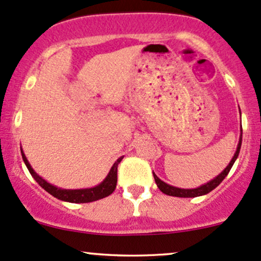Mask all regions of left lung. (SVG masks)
<instances>
[{
  "label": "left lung",
  "instance_id": "obj_1",
  "mask_svg": "<svg viewBox=\"0 0 261 261\" xmlns=\"http://www.w3.org/2000/svg\"><path fill=\"white\" fill-rule=\"evenodd\" d=\"M241 146H242V135H241V140H239V143H238V147H237V151L234 155H233L232 161H230V163L227 166V168L223 170L222 173H221L220 175L216 176V178L214 179V180H211L207 184L202 185V187L200 188H196V189H180V188H174L172 187V185H168L166 184L164 181H162L160 178H158L157 175L153 173V178L155 180V184H157V187L160 188V190L162 193H164L166 195H169V196H176V197H196V196H201V195H206V194H208L210 191L214 190L215 188H217L218 185L222 182V180L224 178H226L227 174L229 173L230 168H232V166L234 164V162L237 160V157H238L239 154V151H241Z\"/></svg>",
  "mask_w": 261,
  "mask_h": 261
}]
</instances>
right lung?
<instances>
[{
	"label": "right lung",
	"mask_w": 261,
	"mask_h": 261,
	"mask_svg": "<svg viewBox=\"0 0 261 261\" xmlns=\"http://www.w3.org/2000/svg\"><path fill=\"white\" fill-rule=\"evenodd\" d=\"M20 152H22V158L23 161H24L27 168H28L29 173H31L33 178L35 179V181H37L38 184L44 189V190H46L47 193L51 194V195L55 196L56 199L62 200V201L74 202V203L97 201V200L109 196L116 188V182H118V166L121 162L122 157L119 158V160L113 164L109 174H108V176L104 179L103 182H100L98 187H94L91 189H81V190H64V189H59L54 187V185L49 184L47 181H45L43 178H40V176L33 170L28 160H27L24 153H23V151Z\"/></svg>",
	"instance_id": "obj_1"
}]
</instances>
